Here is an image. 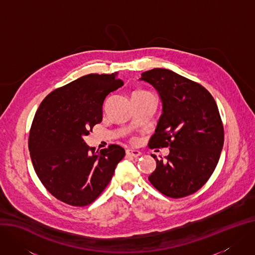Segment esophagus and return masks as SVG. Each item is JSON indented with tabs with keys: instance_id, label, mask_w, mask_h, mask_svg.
I'll use <instances>...</instances> for the list:
<instances>
[{
	"instance_id": "1",
	"label": "esophagus",
	"mask_w": 255,
	"mask_h": 255,
	"mask_svg": "<svg viewBox=\"0 0 255 255\" xmlns=\"http://www.w3.org/2000/svg\"><path fill=\"white\" fill-rule=\"evenodd\" d=\"M126 154L128 156H132V157H139L141 155V152L138 150H132V149H127L126 150Z\"/></svg>"
}]
</instances>
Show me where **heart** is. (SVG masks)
<instances>
[{"label":"heart","instance_id":"obj_1","mask_svg":"<svg viewBox=\"0 0 255 255\" xmlns=\"http://www.w3.org/2000/svg\"><path fill=\"white\" fill-rule=\"evenodd\" d=\"M139 91H144V90H139Z\"/></svg>","mask_w":255,"mask_h":255}]
</instances>
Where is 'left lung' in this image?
Wrapping results in <instances>:
<instances>
[{"label": "left lung", "mask_w": 255, "mask_h": 255, "mask_svg": "<svg viewBox=\"0 0 255 255\" xmlns=\"http://www.w3.org/2000/svg\"><path fill=\"white\" fill-rule=\"evenodd\" d=\"M163 102V114L150 148L170 147L148 177L152 186L172 198L195 193L214 173L224 145V127L217 103L201 84L171 70L154 68L141 74Z\"/></svg>", "instance_id": "1"}]
</instances>
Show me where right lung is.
<instances>
[{"label": "right lung", "instance_id": "1", "mask_svg": "<svg viewBox=\"0 0 255 255\" xmlns=\"http://www.w3.org/2000/svg\"><path fill=\"white\" fill-rule=\"evenodd\" d=\"M123 84L114 73L88 74L55 89L40 103L28 148L38 179L57 199L85 206L108 186L125 150L110 144L96 151L83 136L102 122L105 99Z\"/></svg>", "mask_w": 255, "mask_h": 255}]
</instances>
